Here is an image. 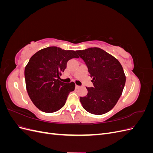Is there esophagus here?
Returning <instances> with one entry per match:
<instances>
[{
    "label": "esophagus",
    "mask_w": 153,
    "mask_h": 153,
    "mask_svg": "<svg viewBox=\"0 0 153 153\" xmlns=\"http://www.w3.org/2000/svg\"><path fill=\"white\" fill-rule=\"evenodd\" d=\"M79 88H80V86H79V85H75V89H79Z\"/></svg>",
    "instance_id": "1"
}]
</instances>
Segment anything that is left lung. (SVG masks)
Here are the masks:
<instances>
[{"label":"left lung","instance_id":"8db88e82","mask_svg":"<svg viewBox=\"0 0 153 153\" xmlns=\"http://www.w3.org/2000/svg\"><path fill=\"white\" fill-rule=\"evenodd\" d=\"M76 52L85 62L94 85L86 87L87 94L80 98L83 108L95 115L109 112L121 96L126 82L121 64L100 48H89Z\"/></svg>","mask_w":153,"mask_h":153}]
</instances>
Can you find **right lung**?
<instances>
[{
    "mask_svg": "<svg viewBox=\"0 0 153 153\" xmlns=\"http://www.w3.org/2000/svg\"><path fill=\"white\" fill-rule=\"evenodd\" d=\"M78 57L75 51L57 47L41 49L31 57L25 68L26 89L38 109L52 113L65 105L69 93L75 90V84L60 81L59 76L69 60Z\"/></svg>",
    "mask_w": 153,
    "mask_h": 153,
    "instance_id": "right-lung-1",
    "label": "right lung"
}]
</instances>
